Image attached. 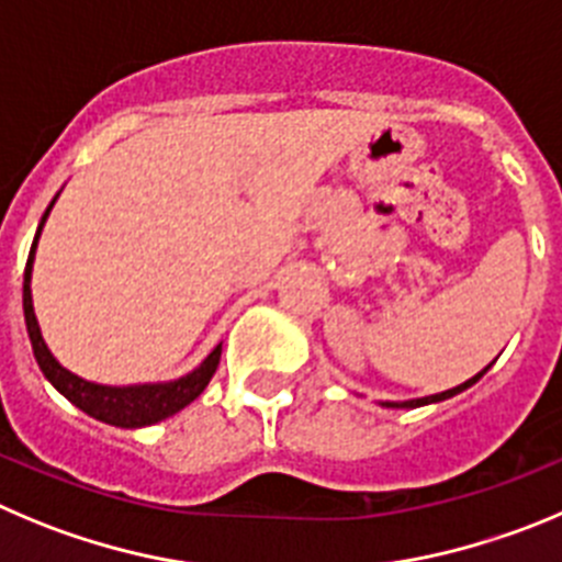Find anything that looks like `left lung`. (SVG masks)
Segmentation results:
<instances>
[{
  "label": "left lung",
  "instance_id": "obj_1",
  "mask_svg": "<svg viewBox=\"0 0 562 562\" xmlns=\"http://www.w3.org/2000/svg\"><path fill=\"white\" fill-rule=\"evenodd\" d=\"M487 369H491V366H485V369H482L480 374H474V376H471V380H465L463 385H458V387H449V391L432 393V396H422V400H407V402H380V405H382V407H422V405H435V402L452 400V396H458L460 391H465V387H471V385H474V382L480 380V376L485 374Z\"/></svg>",
  "mask_w": 562,
  "mask_h": 562
}]
</instances>
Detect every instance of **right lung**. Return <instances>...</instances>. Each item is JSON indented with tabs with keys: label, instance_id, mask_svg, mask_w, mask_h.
Segmentation results:
<instances>
[{
	"label": "right lung",
	"instance_id": "right-lung-1",
	"mask_svg": "<svg viewBox=\"0 0 562 562\" xmlns=\"http://www.w3.org/2000/svg\"><path fill=\"white\" fill-rule=\"evenodd\" d=\"M57 196L52 199V204L46 207V213L41 216L38 233H35L33 249L27 257V269H24V322H27L30 344H33V355L38 360L41 371H44L46 380L57 387V391L66 396L75 407H80L82 413H88L97 422L110 424V427L122 429H138L149 427V424L162 422V418L175 416L182 407L191 405L199 393L207 387L210 376L216 374L218 358H222V344L213 346V352L202 360L193 371H188L180 380L169 382H140V385H99V382L82 380L75 371H68L66 366H60V360L49 352L44 335H41L38 318H35L33 307V263H35V249H38L41 229H44L46 218H49V210L55 207Z\"/></svg>",
	"mask_w": 562,
	"mask_h": 562
}]
</instances>
